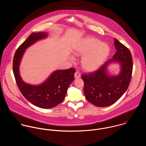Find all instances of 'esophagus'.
<instances>
[{
    "label": "esophagus",
    "mask_w": 146,
    "mask_h": 146,
    "mask_svg": "<svg viewBox=\"0 0 146 146\" xmlns=\"http://www.w3.org/2000/svg\"><path fill=\"white\" fill-rule=\"evenodd\" d=\"M74 76H75V78L76 79L77 78H79L80 76H81V75H80V73L78 71H76L75 74H74Z\"/></svg>",
    "instance_id": "34e87169"
}]
</instances>
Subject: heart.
<instances>
[{"instance_id": "1", "label": "heart", "mask_w": 146, "mask_h": 146, "mask_svg": "<svg viewBox=\"0 0 146 146\" xmlns=\"http://www.w3.org/2000/svg\"><path fill=\"white\" fill-rule=\"evenodd\" d=\"M109 53L110 48L106 44L102 43L93 37L84 38L74 48L75 56H83L81 60L83 68L90 72L98 69L104 63Z\"/></svg>"}]
</instances>
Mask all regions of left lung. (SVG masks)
<instances>
[{
  "label": "left lung",
  "instance_id": "obj_1",
  "mask_svg": "<svg viewBox=\"0 0 146 146\" xmlns=\"http://www.w3.org/2000/svg\"><path fill=\"white\" fill-rule=\"evenodd\" d=\"M116 52L112 59L98 70L82 76L84 92L88 101L97 107H107L115 103L129 87L133 71V59L129 49L116 38ZM119 62L121 71L117 76H108L106 67L110 62Z\"/></svg>",
  "mask_w": 146,
  "mask_h": 146
}]
</instances>
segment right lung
<instances>
[{
	"instance_id": "right-lung-1",
	"label": "right lung",
	"mask_w": 146,
	"mask_h": 146,
	"mask_svg": "<svg viewBox=\"0 0 146 146\" xmlns=\"http://www.w3.org/2000/svg\"><path fill=\"white\" fill-rule=\"evenodd\" d=\"M44 32L30 35L16 50L13 61V71L17 85L25 98L31 104L42 108H50L60 104L65 98L67 89L74 80L75 68L57 70L44 83L32 85L21 79L19 66L25 50L39 40L47 37Z\"/></svg>"
}]
</instances>
